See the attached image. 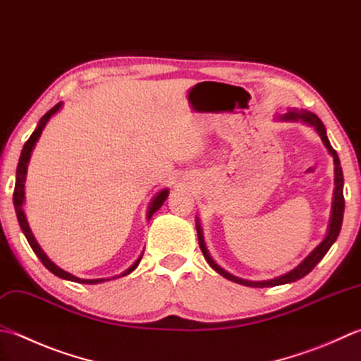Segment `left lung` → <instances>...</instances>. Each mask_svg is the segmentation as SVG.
<instances>
[{
  "label": "left lung",
  "mask_w": 361,
  "mask_h": 361,
  "mask_svg": "<svg viewBox=\"0 0 361 361\" xmlns=\"http://www.w3.org/2000/svg\"><path fill=\"white\" fill-rule=\"evenodd\" d=\"M280 122H302L308 126L314 128V131L319 134V137L322 140V144L326 145L327 152L331 154L334 158V164H335V189H334V202H331V214H330V222H329V228H327V235L322 241L317 244L314 249L308 253V255L303 258L300 263L294 267V269L288 271L286 274H281L279 277H274L271 280H259V281H253V280H245V279H239L236 275H233L222 269L216 261L211 258L209 252L207 249V244H204V238H203V230L200 225V219L195 217V227H197V236H199V244L204 259L208 261V264L213 267V269L221 274L222 277L228 279L235 283L244 285V286H250V288H272V286H279V285H286V283H293V281H298L300 279L305 277L308 272H312L314 269V266L319 263V261L326 257V253L334 243L336 241L338 235L341 231V224H343V214H344V195H343V186H344V178H343V171H341V164H340V158H338L336 152L334 150V147L330 145V140L327 137V131L326 126L321 122V118L316 114L305 109H288L285 114H280L275 117Z\"/></svg>",
  "instance_id": "obj_1"
}]
</instances>
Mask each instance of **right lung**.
<instances>
[{
  "label": "right lung",
  "mask_w": 361,
  "mask_h": 361,
  "mask_svg": "<svg viewBox=\"0 0 361 361\" xmlns=\"http://www.w3.org/2000/svg\"><path fill=\"white\" fill-rule=\"evenodd\" d=\"M62 106H63L62 102L58 103V104L54 106V108L49 109L47 114L39 120V123H37V126H35V130L31 134V137L26 140L23 150H21L20 159H18V166H17V175H16V189H13V207H16V213H17L20 228H21V231H23V235L26 236L27 243H30L31 249L34 250L35 255L39 257V259L42 261V263H44V266L47 267V269L49 272H53L56 277L63 279V280H68V281H75V283H82V285H97V283H103V281H109V280H116V279H120V277H125V275H128L134 269H136L137 264L140 263V259H142L144 252L140 253L139 258L134 261V263L128 267V269L123 271V272H120L118 275H114V277H106V279H80V277H76V275H73V274H70L67 271L61 269L59 266H56L53 261L47 257V253L42 250V247L39 245V243L35 241V238L32 235L30 225H27L26 216H25V209H23V204H25V183H26L27 164H30L32 150H34L35 144H37V140L42 136V131L45 130V126L49 122V118H51L56 114V112H59L62 109ZM167 195H169V189L166 188V189H161L159 192L153 197L150 204H148V208H147V221H150L152 216L157 213V211L162 207V203L166 202Z\"/></svg>",
  "instance_id": "right-lung-1"
}]
</instances>
